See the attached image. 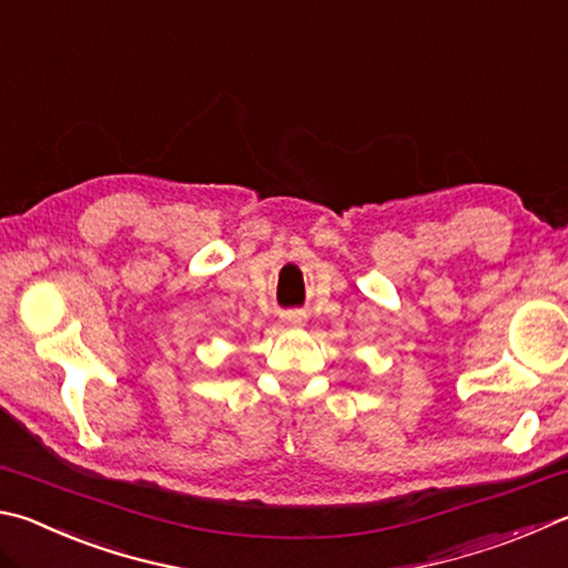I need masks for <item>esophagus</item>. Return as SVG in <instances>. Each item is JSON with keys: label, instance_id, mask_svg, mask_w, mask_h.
Masks as SVG:
<instances>
[{"label": "esophagus", "instance_id": "1", "mask_svg": "<svg viewBox=\"0 0 568 568\" xmlns=\"http://www.w3.org/2000/svg\"><path fill=\"white\" fill-rule=\"evenodd\" d=\"M303 313H287L285 315V323H293V325H301L303 323Z\"/></svg>", "mask_w": 568, "mask_h": 568}]
</instances>
